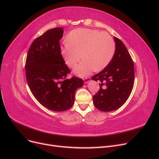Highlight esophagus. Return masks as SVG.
<instances>
[{"label":"esophagus","mask_w":159,"mask_h":159,"mask_svg":"<svg viewBox=\"0 0 159 159\" xmlns=\"http://www.w3.org/2000/svg\"><path fill=\"white\" fill-rule=\"evenodd\" d=\"M90 80H91V78H86L84 79V83L87 84V83L89 82Z\"/></svg>","instance_id":"obj_1"}]
</instances>
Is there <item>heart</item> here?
Wrapping results in <instances>:
<instances>
[{"instance_id":"heart-1","label":"heart","mask_w":159,"mask_h":159,"mask_svg":"<svg viewBox=\"0 0 159 159\" xmlns=\"http://www.w3.org/2000/svg\"><path fill=\"white\" fill-rule=\"evenodd\" d=\"M115 50V42L107 32L78 28L68 34L61 54L69 68L75 66L82 55L84 61L74 71L76 75L85 77L94 70L99 71L106 68L113 59Z\"/></svg>"}]
</instances>
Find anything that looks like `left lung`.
<instances>
[{
  "instance_id": "8db88e82",
  "label": "left lung",
  "mask_w": 159,
  "mask_h": 159,
  "mask_svg": "<svg viewBox=\"0 0 159 159\" xmlns=\"http://www.w3.org/2000/svg\"><path fill=\"white\" fill-rule=\"evenodd\" d=\"M115 52L110 64L92 80L100 81L98 92L93 96L95 107L102 111L116 110L126 102L134 81V64L123 42L114 37Z\"/></svg>"
}]
</instances>
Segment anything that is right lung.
Wrapping results in <instances>:
<instances>
[{
  "label": "right lung",
  "instance_id": "obj_1",
  "mask_svg": "<svg viewBox=\"0 0 159 159\" xmlns=\"http://www.w3.org/2000/svg\"><path fill=\"white\" fill-rule=\"evenodd\" d=\"M62 28L47 30L34 40L26 57L27 83L32 93L43 106L64 111L74 103L76 89L84 85L82 79L67 78L70 70L61 54L60 40Z\"/></svg>",
  "mask_w": 159,
  "mask_h": 159
}]
</instances>
